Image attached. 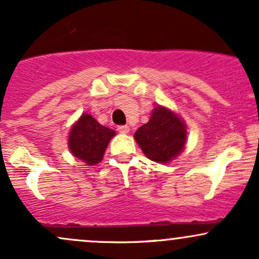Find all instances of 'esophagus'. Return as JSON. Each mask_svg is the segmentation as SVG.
I'll use <instances>...</instances> for the list:
<instances>
[{
    "instance_id": "34e87169",
    "label": "esophagus",
    "mask_w": 259,
    "mask_h": 259,
    "mask_svg": "<svg viewBox=\"0 0 259 259\" xmlns=\"http://www.w3.org/2000/svg\"><path fill=\"white\" fill-rule=\"evenodd\" d=\"M118 132H119L120 134H127L130 132V127L127 125H120V126H118Z\"/></svg>"
}]
</instances>
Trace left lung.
I'll return each mask as SVG.
<instances>
[{"label":"left lung","instance_id":"obj_1","mask_svg":"<svg viewBox=\"0 0 259 259\" xmlns=\"http://www.w3.org/2000/svg\"><path fill=\"white\" fill-rule=\"evenodd\" d=\"M134 138L147 158L168 163L184 150L186 125L173 111L158 106L153 109L148 123L136 130Z\"/></svg>","mask_w":259,"mask_h":259}]
</instances>
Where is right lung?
Listing matches in <instances>:
<instances>
[{
    "label": "right lung",
    "instance_id": "1",
    "mask_svg": "<svg viewBox=\"0 0 259 259\" xmlns=\"http://www.w3.org/2000/svg\"><path fill=\"white\" fill-rule=\"evenodd\" d=\"M114 135V130L101 125L92 115L85 113L72 126L68 146L74 157L88 165H95L102 160L106 148Z\"/></svg>",
    "mask_w": 259,
    "mask_h": 259
}]
</instances>
